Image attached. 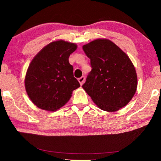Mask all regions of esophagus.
<instances>
[{
  "label": "esophagus",
  "instance_id": "34e87169",
  "mask_svg": "<svg viewBox=\"0 0 161 161\" xmlns=\"http://www.w3.org/2000/svg\"><path fill=\"white\" fill-rule=\"evenodd\" d=\"M85 76H81L80 78H79V79H78V80H79V82H80V85H83L84 82H85Z\"/></svg>",
  "mask_w": 161,
  "mask_h": 161
}]
</instances>
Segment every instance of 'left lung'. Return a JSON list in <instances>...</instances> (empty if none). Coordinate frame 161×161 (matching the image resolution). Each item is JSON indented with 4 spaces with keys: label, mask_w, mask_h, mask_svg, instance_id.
<instances>
[{
    "label": "left lung",
    "mask_w": 161,
    "mask_h": 161,
    "mask_svg": "<svg viewBox=\"0 0 161 161\" xmlns=\"http://www.w3.org/2000/svg\"><path fill=\"white\" fill-rule=\"evenodd\" d=\"M82 49L92 68L82 88L102 110L124 108L137 88V75L129 57L109 40L98 39Z\"/></svg>",
    "instance_id": "1"
}]
</instances>
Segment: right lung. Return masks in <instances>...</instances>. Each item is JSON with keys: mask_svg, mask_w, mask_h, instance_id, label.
Listing matches in <instances>:
<instances>
[{"mask_svg": "<svg viewBox=\"0 0 161 161\" xmlns=\"http://www.w3.org/2000/svg\"><path fill=\"white\" fill-rule=\"evenodd\" d=\"M75 43L59 40L49 43L34 57L25 79L27 93L37 108L49 111L64 105L80 86L69 58Z\"/></svg>", "mask_w": 161, "mask_h": 161, "instance_id": "obj_1", "label": "right lung"}]
</instances>
